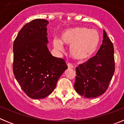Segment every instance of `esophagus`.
I'll return each instance as SVG.
<instances>
[{"instance_id": "obj_1", "label": "esophagus", "mask_w": 124, "mask_h": 124, "mask_svg": "<svg viewBox=\"0 0 124 124\" xmlns=\"http://www.w3.org/2000/svg\"><path fill=\"white\" fill-rule=\"evenodd\" d=\"M67 66H68V68H74V66H73V64H71V63H68Z\"/></svg>"}]
</instances>
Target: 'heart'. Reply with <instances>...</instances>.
I'll return each instance as SVG.
<instances>
[{"label":"heart","instance_id":"1","mask_svg":"<svg viewBox=\"0 0 124 124\" xmlns=\"http://www.w3.org/2000/svg\"><path fill=\"white\" fill-rule=\"evenodd\" d=\"M100 39V35L96 30L78 27L63 32L61 40L54 38L53 43L54 48L58 51L63 50V44L70 46V55L76 60H84L94 53Z\"/></svg>","mask_w":124,"mask_h":124}]
</instances>
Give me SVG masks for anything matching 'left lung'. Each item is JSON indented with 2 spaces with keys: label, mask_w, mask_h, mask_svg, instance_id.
I'll return each instance as SVG.
<instances>
[{
  "label": "left lung",
  "mask_w": 124,
  "mask_h": 124,
  "mask_svg": "<svg viewBox=\"0 0 124 124\" xmlns=\"http://www.w3.org/2000/svg\"><path fill=\"white\" fill-rule=\"evenodd\" d=\"M114 49L104 30L102 44L94 56L76 67V91L86 98L104 94L109 87L115 71Z\"/></svg>",
  "instance_id": "left-lung-1"
}]
</instances>
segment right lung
<instances>
[{
    "instance_id": "obj_1",
    "label": "right lung",
    "mask_w": 124,
    "mask_h": 124,
    "mask_svg": "<svg viewBox=\"0 0 124 124\" xmlns=\"http://www.w3.org/2000/svg\"><path fill=\"white\" fill-rule=\"evenodd\" d=\"M45 19H35L20 30L13 45V71L24 93L30 98L50 95L58 79L68 68L63 59L53 56L46 43Z\"/></svg>"
}]
</instances>
